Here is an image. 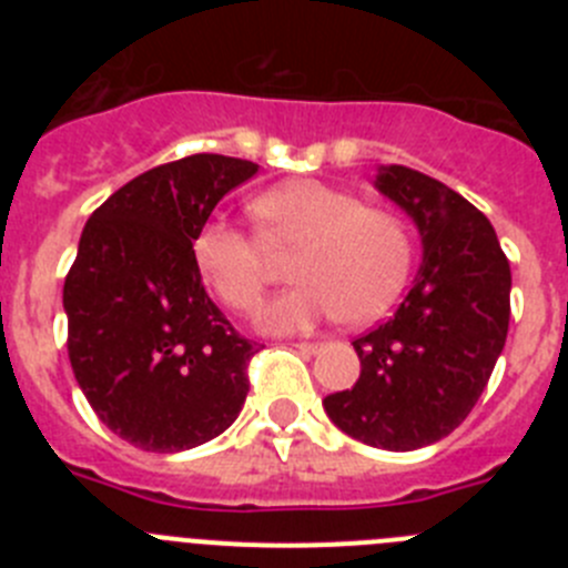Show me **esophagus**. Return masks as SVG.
Returning <instances> with one entry per match:
<instances>
[{"instance_id":"obj_1","label":"esophagus","mask_w":568,"mask_h":568,"mask_svg":"<svg viewBox=\"0 0 568 568\" xmlns=\"http://www.w3.org/2000/svg\"><path fill=\"white\" fill-rule=\"evenodd\" d=\"M295 349H298V353H304V355H315L321 349V344H318V341H298V344H295Z\"/></svg>"}]
</instances>
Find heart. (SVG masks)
<instances>
[{
	"label": "heart",
	"instance_id": "b5f03b06",
	"mask_svg": "<svg viewBox=\"0 0 568 568\" xmlns=\"http://www.w3.org/2000/svg\"><path fill=\"white\" fill-rule=\"evenodd\" d=\"M258 235L227 219H210L193 241L195 264L230 310L250 315L270 284V253L295 250L290 275L298 287L275 298L261 327L304 333L318 321L369 324L393 307L413 264V239L393 210L369 207L349 190L295 179L261 193L253 204Z\"/></svg>",
	"mask_w": 568,
	"mask_h": 568
}]
</instances>
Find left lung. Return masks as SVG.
<instances>
[{
  "instance_id": "obj_1",
  "label": "left lung",
  "mask_w": 568,
  "mask_h": 568,
  "mask_svg": "<svg viewBox=\"0 0 568 568\" xmlns=\"http://www.w3.org/2000/svg\"><path fill=\"white\" fill-rule=\"evenodd\" d=\"M375 187L413 215L424 264L398 313L353 341L361 375L324 398L341 433L409 453L464 424L509 333V258L495 227L460 193L404 164Z\"/></svg>"
}]
</instances>
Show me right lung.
<instances>
[{
	"label": "right lung",
	"instance_id": "add662e5",
	"mask_svg": "<svg viewBox=\"0 0 568 568\" xmlns=\"http://www.w3.org/2000/svg\"><path fill=\"white\" fill-rule=\"evenodd\" d=\"M258 164L195 153L115 190L88 219L64 278L68 355L110 433L144 453H182L222 435L250 393L264 344L210 301L193 241Z\"/></svg>",
	"mask_w": 568,
	"mask_h": 568
}]
</instances>
